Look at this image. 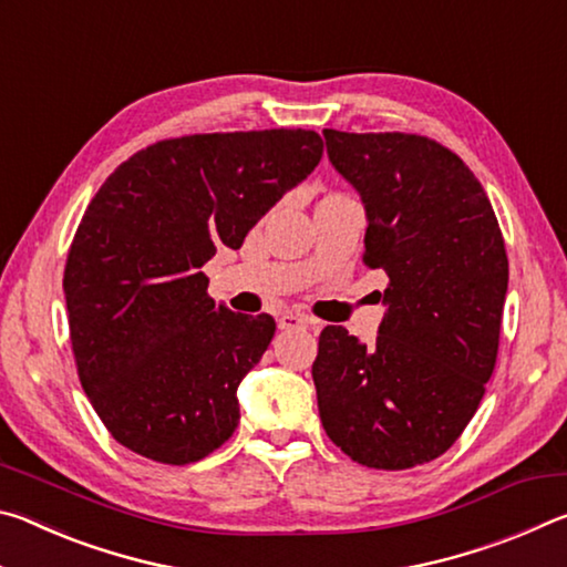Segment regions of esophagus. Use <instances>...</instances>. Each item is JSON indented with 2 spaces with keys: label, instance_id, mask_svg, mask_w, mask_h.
Instances as JSON below:
<instances>
[{
  "label": "esophagus",
  "instance_id": "34e87169",
  "mask_svg": "<svg viewBox=\"0 0 567 567\" xmlns=\"http://www.w3.org/2000/svg\"><path fill=\"white\" fill-rule=\"evenodd\" d=\"M318 320L310 318V315H302V312H287L282 315L280 320H277V328L280 330H295V328H315Z\"/></svg>",
  "mask_w": 567,
  "mask_h": 567
}]
</instances>
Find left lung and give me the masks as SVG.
<instances>
[{
	"mask_svg": "<svg viewBox=\"0 0 567 567\" xmlns=\"http://www.w3.org/2000/svg\"><path fill=\"white\" fill-rule=\"evenodd\" d=\"M322 134L364 203L362 262L388 275V312L372 344L340 324L320 332V420L354 463L408 470L453 447L485 395L501 344L505 239L483 185L440 142Z\"/></svg>",
	"mask_w": 567,
	"mask_h": 567,
	"instance_id": "left-lung-1",
	"label": "left lung"
}]
</instances>
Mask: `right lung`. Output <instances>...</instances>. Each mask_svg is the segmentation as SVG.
Instances as JSON below:
<instances>
[{
  "mask_svg": "<svg viewBox=\"0 0 567 567\" xmlns=\"http://www.w3.org/2000/svg\"><path fill=\"white\" fill-rule=\"evenodd\" d=\"M322 159L312 130L159 140L104 179L64 265L76 375L132 453L189 465L239 422L237 388L275 334L207 295L205 262Z\"/></svg>",
  "mask_w": 567,
  "mask_h": 567,
  "instance_id": "obj_1",
  "label": "right lung"
}]
</instances>
